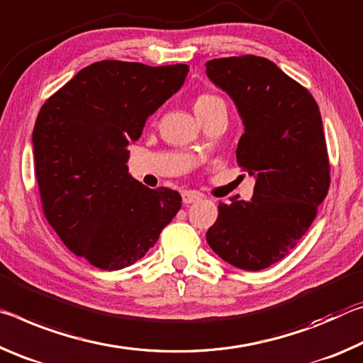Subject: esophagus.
Segmentation results:
<instances>
[{"instance_id":"34e87169","label":"esophagus","mask_w":363,"mask_h":363,"mask_svg":"<svg viewBox=\"0 0 363 363\" xmlns=\"http://www.w3.org/2000/svg\"><path fill=\"white\" fill-rule=\"evenodd\" d=\"M182 196H183V203L185 204H193V203H198V201L203 199V196L196 191H185Z\"/></svg>"}]
</instances>
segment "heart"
Returning <instances> with one entry per match:
<instances>
[{
  "label": "heart",
  "instance_id": "1",
  "mask_svg": "<svg viewBox=\"0 0 363 363\" xmlns=\"http://www.w3.org/2000/svg\"><path fill=\"white\" fill-rule=\"evenodd\" d=\"M218 103H223L222 98L216 96V94L203 93V94H199V96L194 99V103H193L194 112H196V114H203L204 111L211 109L212 106H216V104H218Z\"/></svg>",
  "mask_w": 363,
  "mask_h": 363
}]
</instances>
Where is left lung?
I'll return each instance as SVG.
<instances>
[{
  "instance_id": "obj_1",
  "label": "left lung",
  "mask_w": 363,
  "mask_h": 363,
  "mask_svg": "<svg viewBox=\"0 0 363 363\" xmlns=\"http://www.w3.org/2000/svg\"><path fill=\"white\" fill-rule=\"evenodd\" d=\"M206 74L235 101L245 123L236 162L255 178L249 203L218 204L206 238L218 257L257 272L293 251L328 194L322 116L307 88L265 57L212 59Z\"/></svg>"
}]
</instances>
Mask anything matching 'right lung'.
I'll return each instance as SVG.
<instances>
[{
    "instance_id": "add662e5",
    "label": "right lung",
    "mask_w": 363,
    "mask_h": 363,
    "mask_svg": "<svg viewBox=\"0 0 363 363\" xmlns=\"http://www.w3.org/2000/svg\"><path fill=\"white\" fill-rule=\"evenodd\" d=\"M188 70L186 64L99 61L38 112L32 141L43 213L70 251L101 270L140 260L180 211V193L130 177L127 147L180 90Z\"/></svg>"
}]
</instances>
